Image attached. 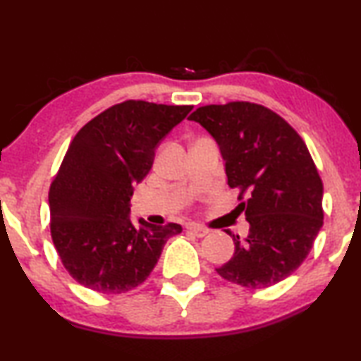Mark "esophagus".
<instances>
[{"instance_id":"esophagus-1","label":"esophagus","mask_w":361,"mask_h":361,"mask_svg":"<svg viewBox=\"0 0 361 361\" xmlns=\"http://www.w3.org/2000/svg\"><path fill=\"white\" fill-rule=\"evenodd\" d=\"M186 229H188V232H191L192 235H196V237H204L209 233V229H206V227H201V226H196V224H190Z\"/></svg>"}]
</instances>
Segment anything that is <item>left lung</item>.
<instances>
[{
	"mask_svg": "<svg viewBox=\"0 0 361 361\" xmlns=\"http://www.w3.org/2000/svg\"><path fill=\"white\" fill-rule=\"evenodd\" d=\"M190 119L219 144L227 183L242 201L237 209L250 224L245 238L226 231L235 252L216 271L250 289L283 281L306 260L324 224V186L306 144L281 116L248 101L201 106Z\"/></svg>",
	"mask_w": 361,
	"mask_h": 361,
	"instance_id": "1",
	"label": "left lung"
}]
</instances>
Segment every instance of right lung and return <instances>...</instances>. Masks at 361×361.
I'll use <instances>...</instances> for the list:
<instances>
[{
  "label": "right lung",
  "instance_id": "obj_1",
  "mask_svg": "<svg viewBox=\"0 0 361 361\" xmlns=\"http://www.w3.org/2000/svg\"><path fill=\"white\" fill-rule=\"evenodd\" d=\"M192 106L142 99L114 104L73 137L49 190L50 235L65 270L81 286L121 294L144 283L180 224L129 219L134 185L154 165L155 149Z\"/></svg>",
  "mask_w": 361,
  "mask_h": 361
}]
</instances>
